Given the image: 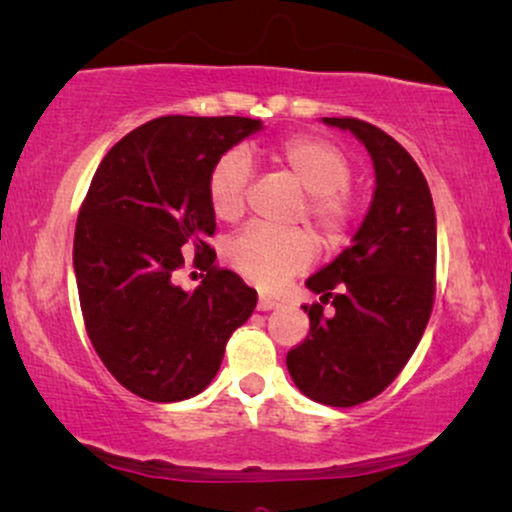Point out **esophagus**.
I'll use <instances>...</instances> for the list:
<instances>
[{
	"label": "esophagus",
	"mask_w": 512,
	"mask_h": 512,
	"mask_svg": "<svg viewBox=\"0 0 512 512\" xmlns=\"http://www.w3.org/2000/svg\"><path fill=\"white\" fill-rule=\"evenodd\" d=\"M276 305H279V300L272 298V295H260V300H257V310H262V312L274 310Z\"/></svg>",
	"instance_id": "34e87169"
}]
</instances>
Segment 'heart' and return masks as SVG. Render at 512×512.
<instances>
[{
	"label": "heart",
	"instance_id": "obj_1",
	"mask_svg": "<svg viewBox=\"0 0 512 512\" xmlns=\"http://www.w3.org/2000/svg\"><path fill=\"white\" fill-rule=\"evenodd\" d=\"M264 159L307 190L300 217L310 219L326 248H336L348 236L355 219V202L348 193L353 164L341 147L312 133H298L269 147ZM250 162L243 152H229L217 162L207 181L214 217L233 224L248 209ZM226 262L257 286L276 288L315 260V240L307 229L276 231L248 226L224 248Z\"/></svg>",
	"mask_w": 512,
	"mask_h": 512
}]
</instances>
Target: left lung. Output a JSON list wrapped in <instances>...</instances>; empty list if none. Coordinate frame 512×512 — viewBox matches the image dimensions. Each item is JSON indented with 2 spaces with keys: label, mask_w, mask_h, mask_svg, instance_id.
<instances>
[{
  "label": "left lung",
  "mask_w": 512,
  "mask_h": 512,
  "mask_svg": "<svg viewBox=\"0 0 512 512\" xmlns=\"http://www.w3.org/2000/svg\"><path fill=\"white\" fill-rule=\"evenodd\" d=\"M372 155L377 188L353 245L307 279L310 334L286 367L317 403L353 408L403 372L427 329L436 295V217L427 178L405 147L372 123L331 116ZM324 304L335 312L326 316Z\"/></svg>",
  "instance_id": "1"
}]
</instances>
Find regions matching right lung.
Masks as SVG:
<instances>
[{"instance_id": "obj_1", "label": "right lung", "mask_w": 512, "mask_h": 512, "mask_svg": "<svg viewBox=\"0 0 512 512\" xmlns=\"http://www.w3.org/2000/svg\"><path fill=\"white\" fill-rule=\"evenodd\" d=\"M260 128L248 116H159L121 138L92 176L73 238L80 310L104 367L135 396L176 403L207 389L255 310V288L214 264L207 181ZM188 251L208 272L193 294L173 283Z\"/></svg>"}]
</instances>
